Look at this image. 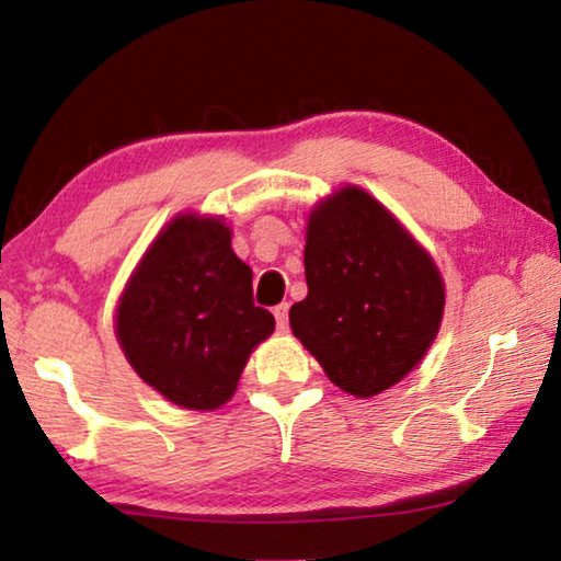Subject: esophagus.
Segmentation results:
<instances>
[{
    "instance_id": "esophagus-1",
    "label": "esophagus",
    "mask_w": 561,
    "mask_h": 561,
    "mask_svg": "<svg viewBox=\"0 0 561 561\" xmlns=\"http://www.w3.org/2000/svg\"><path fill=\"white\" fill-rule=\"evenodd\" d=\"M274 319H277V327L279 329H287L289 327V304L282 301L274 307Z\"/></svg>"
}]
</instances>
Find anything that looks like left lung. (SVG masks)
Instances as JSON below:
<instances>
[{
	"label": "left lung",
	"mask_w": 561,
	"mask_h": 561,
	"mask_svg": "<svg viewBox=\"0 0 561 561\" xmlns=\"http://www.w3.org/2000/svg\"><path fill=\"white\" fill-rule=\"evenodd\" d=\"M304 274L309 294L289 324L341 391H386L438 334V267L364 190L344 187L311 213Z\"/></svg>",
	"instance_id": "obj_1"
}]
</instances>
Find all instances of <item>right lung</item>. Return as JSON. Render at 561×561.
Returning <instances> with one entry per match:
<instances>
[{
	"mask_svg": "<svg viewBox=\"0 0 561 561\" xmlns=\"http://www.w3.org/2000/svg\"><path fill=\"white\" fill-rule=\"evenodd\" d=\"M274 331L254 307L252 270L213 217H175L123 291L116 334L136 374L168 401L213 411L234 393L252 348Z\"/></svg>",
	"mask_w": 561,
	"mask_h": 561,
	"instance_id": "obj_1",
	"label": "right lung"
}]
</instances>
